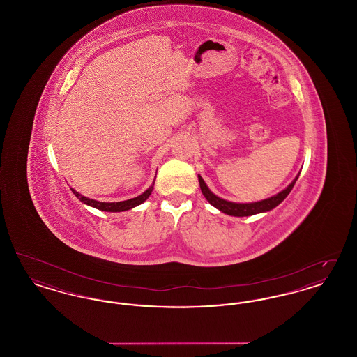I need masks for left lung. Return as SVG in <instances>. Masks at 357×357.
<instances>
[{
    "label": "left lung",
    "instance_id": "8db88e82",
    "mask_svg": "<svg viewBox=\"0 0 357 357\" xmlns=\"http://www.w3.org/2000/svg\"><path fill=\"white\" fill-rule=\"evenodd\" d=\"M298 179V175L294 178V181L289 185L285 190H282L281 192H278L277 195L271 197L268 199H264V201H259V202H255V204H234V202H229V201H225L220 197H217L215 194H213L208 187L206 186L204 179L201 175H198V181H199V186L202 190V194L204 195V198L213 204L214 207H217L218 210H221L222 213L225 214H229V215H233V217H249V215H255L258 213H265V211H269L274 208L275 206L281 204L287 197L289 195V192L291 191V188L294 186L296 181Z\"/></svg>",
    "mask_w": 357,
    "mask_h": 357
}]
</instances>
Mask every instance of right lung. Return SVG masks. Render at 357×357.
Instances as JSON below:
<instances>
[{
	"label": "right lung",
	"mask_w": 357,
	"mask_h": 357,
	"mask_svg": "<svg viewBox=\"0 0 357 357\" xmlns=\"http://www.w3.org/2000/svg\"><path fill=\"white\" fill-rule=\"evenodd\" d=\"M153 185L150 187V188H147L143 194H140L139 197H136V198L128 199V201H123V202H112V204H109V202H99V201H95V199H89V198H86V197H83L82 194H79L76 190H73V188H70V190H72V192H73L83 204L92 206V207H95V208H98V210H102V211L116 213V211L130 210V208L135 207L137 204H143V202L150 197V194L153 192Z\"/></svg>",
	"instance_id": "add662e5"
}]
</instances>
